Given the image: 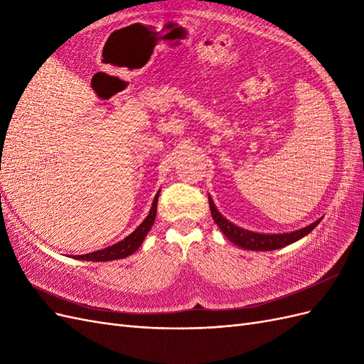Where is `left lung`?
<instances>
[{"label":"left lung","instance_id":"1","mask_svg":"<svg viewBox=\"0 0 364 364\" xmlns=\"http://www.w3.org/2000/svg\"><path fill=\"white\" fill-rule=\"evenodd\" d=\"M208 200H209V208H211V215L214 218L215 225L222 230L223 235L230 241V243L237 245L238 247H243L246 250H274V249H281L289 246L294 241L304 238L308 235L311 230L321 223L322 218L316 220L314 223L308 225L302 229L293 230V232H284V234H261V232H253V230L240 228L234 225L232 222H229L226 217L220 214L217 206L214 205L213 197L208 194Z\"/></svg>","mask_w":364,"mask_h":364}]
</instances>
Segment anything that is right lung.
<instances>
[{"instance_id":"add662e5","label":"right lung","mask_w":364,"mask_h":364,"mask_svg":"<svg viewBox=\"0 0 364 364\" xmlns=\"http://www.w3.org/2000/svg\"><path fill=\"white\" fill-rule=\"evenodd\" d=\"M158 197H159V191L155 196V200L151 203L150 208V213L149 215L144 218V222H142L134 232L130 235H127L124 240L118 241V243L109 246L106 249L102 250H95L91 253H86V255H75V259H83V261H112V259H121V258H127L132 253L136 252L138 247L142 245V241L147 237L149 230L151 229L153 223H155V218H156V206H158Z\"/></svg>"}]
</instances>
